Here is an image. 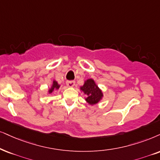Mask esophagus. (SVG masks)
Returning <instances> with one entry per match:
<instances>
[{"label": "esophagus", "instance_id": "esophagus-1", "mask_svg": "<svg viewBox=\"0 0 160 160\" xmlns=\"http://www.w3.org/2000/svg\"><path fill=\"white\" fill-rule=\"evenodd\" d=\"M66 86L68 87H70V88L74 87L75 86V81H74V80H67L66 81Z\"/></svg>", "mask_w": 160, "mask_h": 160}]
</instances>
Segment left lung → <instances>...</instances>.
Here are the masks:
<instances>
[{
    "mask_svg": "<svg viewBox=\"0 0 160 160\" xmlns=\"http://www.w3.org/2000/svg\"><path fill=\"white\" fill-rule=\"evenodd\" d=\"M80 90L88 96L86 98V100L90 105L98 103L103 97L102 91L100 89L98 85L95 83L93 79H88L86 80L83 86L80 87Z\"/></svg>",
    "mask_w": 160,
    "mask_h": 160,
    "instance_id": "obj_1",
    "label": "left lung"
}]
</instances>
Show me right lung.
I'll return each mask as SVG.
<instances>
[{"instance_id":"right-lung-1","label":"right lung","mask_w":160,"mask_h":160,"mask_svg":"<svg viewBox=\"0 0 160 160\" xmlns=\"http://www.w3.org/2000/svg\"><path fill=\"white\" fill-rule=\"evenodd\" d=\"M59 88H60V85L58 83V82L55 81V80H54L52 87L49 88V89H48V93H49V94H51V93L53 92L54 90L59 89Z\"/></svg>"}]
</instances>
